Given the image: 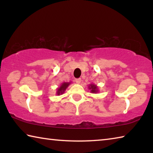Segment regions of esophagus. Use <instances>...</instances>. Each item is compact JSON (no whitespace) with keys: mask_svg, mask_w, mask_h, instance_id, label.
<instances>
[{"mask_svg":"<svg viewBox=\"0 0 153 153\" xmlns=\"http://www.w3.org/2000/svg\"><path fill=\"white\" fill-rule=\"evenodd\" d=\"M81 81H82L81 78H78V79H76V82L77 83V84H79L80 83H81Z\"/></svg>","mask_w":153,"mask_h":153,"instance_id":"esophagus-1","label":"esophagus"}]
</instances>
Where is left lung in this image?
Returning a JSON list of instances; mask_svg holds the SVG:
<instances>
[{"mask_svg":"<svg viewBox=\"0 0 153 153\" xmlns=\"http://www.w3.org/2000/svg\"><path fill=\"white\" fill-rule=\"evenodd\" d=\"M88 89L90 90V92L93 94H97L99 90H98V87L96 84H90L88 86Z\"/></svg>","mask_w":153,"mask_h":153,"instance_id":"left-lung-1","label":"left lung"}]
</instances>
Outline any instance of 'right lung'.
Segmentation results:
<instances>
[{
  "instance_id": "obj_1",
  "label": "right lung",
  "mask_w": 153,
  "mask_h": 153,
  "mask_svg": "<svg viewBox=\"0 0 153 153\" xmlns=\"http://www.w3.org/2000/svg\"><path fill=\"white\" fill-rule=\"evenodd\" d=\"M71 82H63L62 84H61V86L57 88V89H56V95H61L63 94V93L65 91L66 89L67 88V87H68L69 85L71 84Z\"/></svg>"
}]
</instances>
